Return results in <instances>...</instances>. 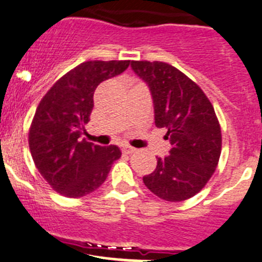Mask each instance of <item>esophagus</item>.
<instances>
[{
    "mask_svg": "<svg viewBox=\"0 0 262 262\" xmlns=\"http://www.w3.org/2000/svg\"><path fill=\"white\" fill-rule=\"evenodd\" d=\"M121 150H122V152H124V154H133V152H136L137 148L132 147V146H129V145H122Z\"/></svg>",
    "mask_w": 262,
    "mask_h": 262,
    "instance_id": "34e87169",
    "label": "esophagus"
}]
</instances>
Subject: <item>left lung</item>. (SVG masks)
I'll return each instance as SVG.
<instances>
[{
	"instance_id": "obj_1",
	"label": "left lung",
	"mask_w": 262,
	"mask_h": 262,
	"mask_svg": "<svg viewBox=\"0 0 262 262\" xmlns=\"http://www.w3.org/2000/svg\"><path fill=\"white\" fill-rule=\"evenodd\" d=\"M132 69L148 86L158 128H166L169 155L143 176L146 187L169 202L188 200L213 176L222 134L210 100L192 79L160 61H132Z\"/></svg>"
}]
</instances>
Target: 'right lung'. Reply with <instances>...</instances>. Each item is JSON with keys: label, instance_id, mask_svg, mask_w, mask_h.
<instances>
[{"label": "right lung", "instance_id": "obj_1", "mask_svg": "<svg viewBox=\"0 0 262 262\" xmlns=\"http://www.w3.org/2000/svg\"><path fill=\"white\" fill-rule=\"evenodd\" d=\"M130 61H87L61 77L37 105L28 145L35 166L56 192L70 199L98 189L112 163L121 157L107 147L81 140L90 121L94 91L105 79L121 74Z\"/></svg>", "mask_w": 262, "mask_h": 262}]
</instances>
